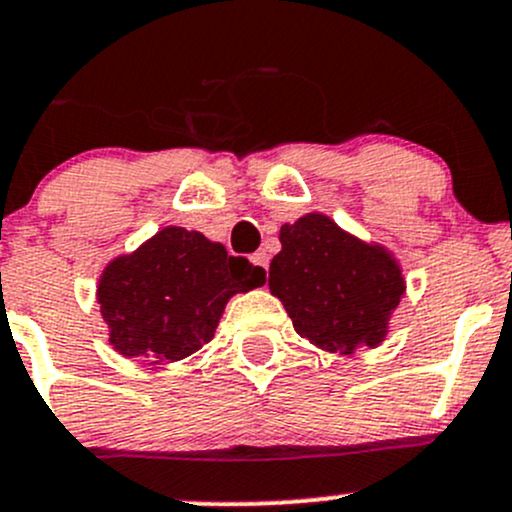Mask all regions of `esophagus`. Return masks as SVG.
<instances>
[{
  "instance_id": "34e87169",
  "label": "esophagus",
  "mask_w": 512,
  "mask_h": 512,
  "mask_svg": "<svg viewBox=\"0 0 512 512\" xmlns=\"http://www.w3.org/2000/svg\"><path fill=\"white\" fill-rule=\"evenodd\" d=\"M251 263L258 268H263V271H268V254L266 251H256V254L251 256Z\"/></svg>"
}]
</instances>
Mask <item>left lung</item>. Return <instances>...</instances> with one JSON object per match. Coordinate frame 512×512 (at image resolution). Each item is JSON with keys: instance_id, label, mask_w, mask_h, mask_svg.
<instances>
[{"instance_id": "8db88e82", "label": "left lung", "mask_w": 512, "mask_h": 512, "mask_svg": "<svg viewBox=\"0 0 512 512\" xmlns=\"http://www.w3.org/2000/svg\"><path fill=\"white\" fill-rule=\"evenodd\" d=\"M280 244L268 288L300 337L342 354L381 344L405 290L398 263L386 251L361 244L324 214L283 224Z\"/></svg>"}]
</instances>
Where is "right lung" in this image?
Returning <instances> with one entry per match:
<instances>
[{
    "label": "right lung",
    "instance_id": "1",
    "mask_svg": "<svg viewBox=\"0 0 512 512\" xmlns=\"http://www.w3.org/2000/svg\"><path fill=\"white\" fill-rule=\"evenodd\" d=\"M266 283V271L229 256L200 232L168 227L102 273L97 300L119 354L180 361L214 337L234 293Z\"/></svg>",
    "mask_w": 512,
    "mask_h": 512
}]
</instances>
